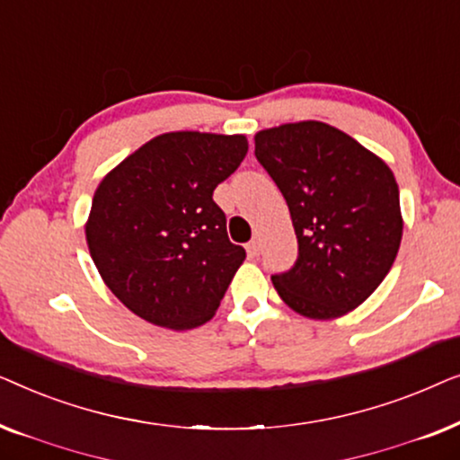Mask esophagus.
<instances>
[{"instance_id":"34e87169","label":"esophagus","mask_w":460,"mask_h":460,"mask_svg":"<svg viewBox=\"0 0 460 460\" xmlns=\"http://www.w3.org/2000/svg\"><path fill=\"white\" fill-rule=\"evenodd\" d=\"M247 253H249V257H257V255H260V241H251V243L247 244Z\"/></svg>"}]
</instances>
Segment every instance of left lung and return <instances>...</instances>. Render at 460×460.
<instances>
[{
    "label": "left lung",
    "instance_id": "obj_1",
    "mask_svg": "<svg viewBox=\"0 0 460 460\" xmlns=\"http://www.w3.org/2000/svg\"><path fill=\"white\" fill-rule=\"evenodd\" d=\"M255 156L280 188L299 243L295 266L272 276L280 299L312 320L356 310L400 249L404 219L394 172L323 121L257 131Z\"/></svg>",
    "mask_w": 460,
    "mask_h": 460
}]
</instances>
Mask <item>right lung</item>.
<instances>
[{"label":"right lung","mask_w":460,"mask_h":460,"mask_svg":"<svg viewBox=\"0 0 460 460\" xmlns=\"http://www.w3.org/2000/svg\"><path fill=\"white\" fill-rule=\"evenodd\" d=\"M247 150L241 134L169 131L100 181L85 241L104 285L136 316L173 331L216 316L247 253L230 243L213 190Z\"/></svg>","instance_id":"add662e5"}]
</instances>
